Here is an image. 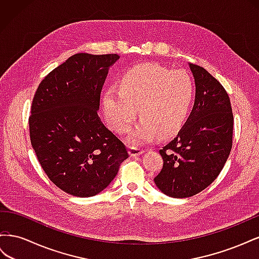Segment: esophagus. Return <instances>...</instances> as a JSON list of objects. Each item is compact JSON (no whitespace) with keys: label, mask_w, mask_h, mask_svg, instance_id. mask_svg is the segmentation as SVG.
<instances>
[{"label":"esophagus","mask_w":259,"mask_h":259,"mask_svg":"<svg viewBox=\"0 0 259 259\" xmlns=\"http://www.w3.org/2000/svg\"><path fill=\"white\" fill-rule=\"evenodd\" d=\"M128 152H130V154H131V156H136V155L142 154V153L144 152V150H143V149H140V148L136 147V146H130Z\"/></svg>","instance_id":"obj_1"}]
</instances>
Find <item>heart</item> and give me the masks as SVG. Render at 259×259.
<instances>
[{
    "instance_id": "heart-1",
    "label": "heart",
    "mask_w": 259,
    "mask_h": 259,
    "mask_svg": "<svg viewBox=\"0 0 259 259\" xmlns=\"http://www.w3.org/2000/svg\"><path fill=\"white\" fill-rule=\"evenodd\" d=\"M195 97V82L186 70H173L158 64H143L125 71L119 88L104 92L103 105L111 127L126 134L136 120L131 140L149 142L156 134L167 137L185 123Z\"/></svg>"
}]
</instances>
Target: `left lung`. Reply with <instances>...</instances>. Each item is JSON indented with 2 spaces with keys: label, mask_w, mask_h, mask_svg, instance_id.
Listing matches in <instances>:
<instances>
[{
  "label": "left lung",
  "mask_w": 259,
  "mask_h": 259,
  "mask_svg": "<svg viewBox=\"0 0 259 259\" xmlns=\"http://www.w3.org/2000/svg\"><path fill=\"white\" fill-rule=\"evenodd\" d=\"M197 94L190 116L160 154L163 166L154 177L171 198H189L204 190L221 173L232 148L233 114L224 86L206 70L189 64Z\"/></svg>",
  "instance_id": "8db88e82"
}]
</instances>
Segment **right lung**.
I'll list each match as a JSON object with an SVG mask.
<instances>
[{
    "mask_svg": "<svg viewBox=\"0 0 259 259\" xmlns=\"http://www.w3.org/2000/svg\"><path fill=\"white\" fill-rule=\"evenodd\" d=\"M116 54L79 53L46 75L34 94L30 140L45 174L74 197H93L116 176L127 149L98 116Z\"/></svg>",
    "mask_w": 259,
    "mask_h": 259,
    "instance_id": "add662e5",
    "label": "right lung"
}]
</instances>
